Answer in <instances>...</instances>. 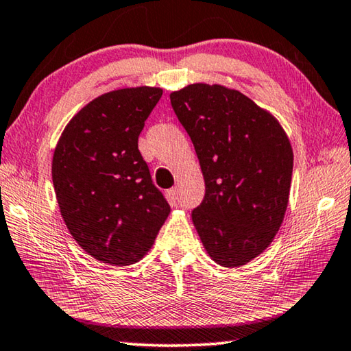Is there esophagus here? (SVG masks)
Listing matches in <instances>:
<instances>
[{
  "mask_svg": "<svg viewBox=\"0 0 351 351\" xmlns=\"http://www.w3.org/2000/svg\"><path fill=\"white\" fill-rule=\"evenodd\" d=\"M168 199L171 200L172 205L177 204V200H179V191H177V188H171L168 191Z\"/></svg>",
  "mask_w": 351,
  "mask_h": 351,
  "instance_id": "1",
  "label": "esophagus"
}]
</instances>
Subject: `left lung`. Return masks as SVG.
<instances>
[{
    "instance_id": "left-lung-1",
    "label": "left lung",
    "mask_w": 351,
    "mask_h": 351,
    "mask_svg": "<svg viewBox=\"0 0 351 351\" xmlns=\"http://www.w3.org/2000/svg\"><path fill=\"white\" fill-rule=\"evenodd\" d=\"M169 98L204 172L205 197L191 214L200 241L219 265H245L273 242L284 220L290 140L271 114L239 90L195 83Z\"/></svg>"
}]
</instances>
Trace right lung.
Here are the masks:
<instances>
[{
    "label": "right lung",
    "mask_w": 351,
    "mask_h": 351,
    "mask_svg": "<svg viewBox=\"0 0 351 351\" xmlns=\"http://www.w3.org/2000/svg\"><path fill=\"white\" fill-rule=\"evenodd\" d=\"M163 90L103 94L67 123L55 147L52 180L67 230L109 265L138 262L171 213L138 151V135Z\"/></svg>",
    "instance_id": "right-lung-1"
}]
</instances>
